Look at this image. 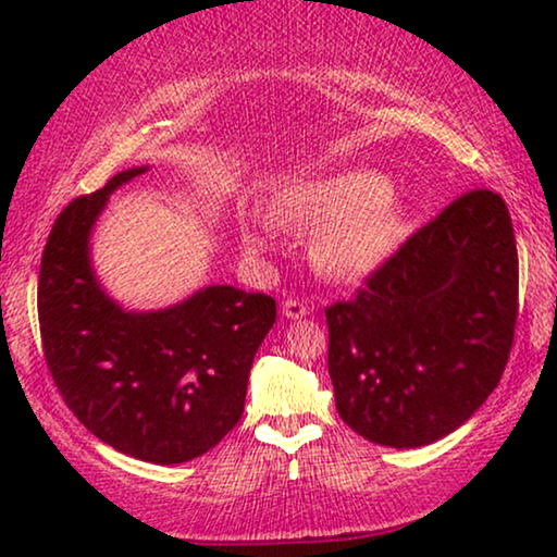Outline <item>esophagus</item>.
<instances>
[{
  "mask_svg": "<svg viewBox=\"0 0 557 557\" xmlns=\"http://www.w3.org/2000/svg\"><path fill=\"white\" fill-rule=\"evenodd\" d=\"M309 304L301 301V299H286L284 301V317L286 319H304L309 317Z\"/></svg>",
  "mask_w": 557,
  "mask_h": 557,
  "instance_id": "esophagus-1",
  "label": "esophagus"
}]
</instances>
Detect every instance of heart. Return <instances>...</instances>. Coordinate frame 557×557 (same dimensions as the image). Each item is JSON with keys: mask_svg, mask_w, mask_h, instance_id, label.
Instances as JSON below:
<instances>
[{"mask_svg": "<svg viewBox=\"0 0 557 557\" xmlns=\"http://www.w3.org/2000/svg\"><path fill=\"white\" fill-rule=\"evenodd\" d=\"M276 218L301 231H319L311 261L324 276L360 281L398 250L408 227V202L385 174L342 170L299 182L276 197ZM243 246L253 256L276 246L273 223L261 215L240 218Z\"/></svg>", "mask_w": 557, "mask_h": 557, "instance_id": "b5f03b06", "label": "heart"}]
</instances>
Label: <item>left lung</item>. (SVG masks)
Returning a JSON list of instances; mask_svg holds the SVG:
<instances>
[{"label":"left lung","mask_w":557,"mask_h":557,"mask_svg":"<svg viewBox=\"0 0 557 557\" xmlns=\"http://www.w3.org/2000/svg\"><path fill=\"white\" fill-rule=\"evenodd\" d=\"M507 205L471 189L410 235L352 301L326 307L334 403L380 446L448 436L499 385L517 322Z\"/></svg>","instance_id":"left-lung-1"}]
</instances>
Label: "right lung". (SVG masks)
I'll return each mask as SVG.
<instances>
[{
	"label": "right lung",
	"instance_id": "obj_1",
	"mask_svg": "<svg viewBox=\"0 0 557 557\" xmlns=\"http://www.w3.org/2000/svg\"><path fill=\"white\" fill-rule=\"evenodd\" d=\"M147 170L119 172L60 212L42 250L37 314L45 362L75 418L121 454L182 463L208 454L240 421L276 301L205 286L174 307L132 311L106 294L90 263V233L113 189Z\"/></svg>",
	"mask_w": 557,
	"mask_h": 557
}]
</instances>
